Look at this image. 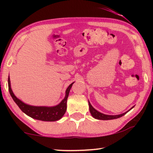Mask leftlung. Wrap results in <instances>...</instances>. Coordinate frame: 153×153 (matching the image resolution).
Wrapping results in <instances>:
<instances>
[{"label": "left lung", "instance_id": "8db88e82", "mask_svg": "<svg viewBox=\"0 0 153 153\" xmlns=\"http://www.w3.org/2000/svg\"><path fill=\"white\" fill-rule=\"evenodd\" d=\"M88 104H89L90 112H91V115L93 116V118H95L96 119H98V120H113V119H116V118H120V117L124 116V115L127 113V112H125V113H124V114H120V115H116V116H110V115H105V114H102V113H100L99 111H97V110H95V108H94L93 106H92V105L89 102H88Z\"/></svg>", "mask_w": 153, "mask_h": 153}]
</instances>
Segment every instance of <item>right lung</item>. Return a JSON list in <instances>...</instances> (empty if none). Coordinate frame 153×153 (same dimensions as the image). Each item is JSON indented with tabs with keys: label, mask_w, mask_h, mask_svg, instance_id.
Masks as SVG:
<instances>
[{
	"label": "right lung",
	"mask_w": 153,
	"mask_h": 153,
	"mask_svg": "<svg viewBox=\"0 0 153 153\" xmlns=\"http://www.w3.org/2000/svg\"><path fill=\"white\" fill-rule=\"evenodd\" d=\"M74 83H71L69 87L66 90L65 97L62 101L56 106H52V107H46V106H30L28 104H24L21 100L18 99L15 95H14L12 92L11 87H10V77L8 78V88L12 96V99L17 104L20 109L23 112L25 113L31 118L37 119V120H42V121H56L60 120L62 116H64L65 113L67 110V100L70 93V88Z\"/></svg>",
	"instance_id": "obj_1"
}]
</instances>
